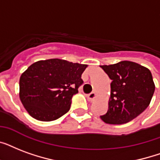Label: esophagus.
<instances>
[{"label": "esophagus", "instance_id": "esophagus-1", "mask_svg": "<svg viewBox=\"0 0 160 160\" xmlns=\"http://www.w3.org/2000/svg\"><path fill=\"white\" fill-rule=\"evenodd\" d=\"M96 97V94L95 92H91L90 94L87 95V99L89 101H93Z\"/></svg>", "mask_w": 160, "mask_h": 160}]
</instances>
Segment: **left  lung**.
<instances>
[{
	"label": "left lung",
	"instance_id": "1",
	"mask_svg": "<svg viewBox=\"0 0 160 160\" xmlns=\"http://www.w3.org/2000/svg\"><path fill=\"white\" fill-rule=\"evenodd\" d=\"M100 67L112 80L109 109L100 119L111 124L131 121L149 106L154 95L155 85L150 70L128 60Z\"/></svg>",
	"mask_w": 160,
	"mask_h": 160
}]
</instances>
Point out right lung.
<instances>
[{
	"label": "right lung",
	"instance_id": "obj_1",
	"mask_svg": "<svg viewBox=\"0 0 160 160\" xmlns=\"http://www.w3.org/2000/svg\"><path fill=\"white\" fill-rule=\"evenodd\" d=\"M87 65L60 59L39 60L20 78V99L29 114L41 121H52L67 113L73 95L83 84Z\"/></svg>",
	"mask_w": 160,
	"mask_h": 160
}]
</instances>
